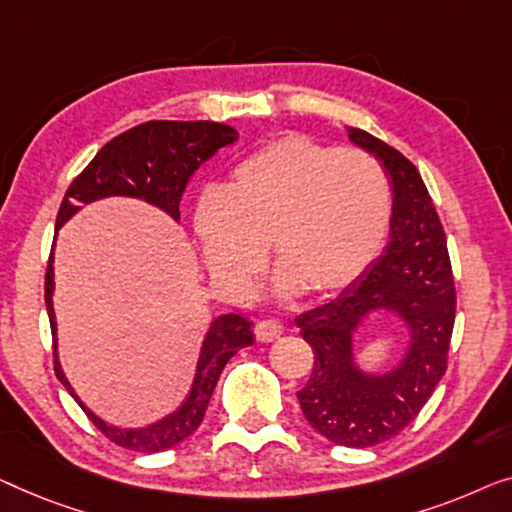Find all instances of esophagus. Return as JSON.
I'll return each instance as SVG.
<instances>
[{"mask_svg": "<svg viewBox=\"0 0 512 512\" xmlns=\"http://www.w3.org/2000/svg\"><path fill=\"white\" fill-rule=\"evenodd\" d=\"M280 334H283V325L278 320H262L255 325V338L262 343H269Z\"/></svg>", "mask_w": 512, "mask_h": 512, "instance_id": "obj_1", "label": "esophagus"}]
</instances>
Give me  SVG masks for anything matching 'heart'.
Wrapping results in <instances>:
<instances>
[{"instance_id": "b5f03b06", "label": "heart", "mask_w": 512, "mask_h": 512, "mask_svg": "<svg viewBox=\"0 0 512 512\" xmlns=\"http://www.w3.org/2000/svg\"><path fill=\"white\" fill-rule=\"evenodd\" d=\"M390 213L371 155L287 134L236 164L225 190L201 194L192 225L206 269L229 292L253 290L271 246L285 292L325 299L369 269Z\"/></svg>"}]
</instances>
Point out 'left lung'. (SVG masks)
<instances>
[{"instance_id":"obj_1","label":"left lung","mask_w":512,"mask_h":512,"mask_svg":"<svg viewBox=\"0 0 512 512\" xmlns=\"http://www.w3.org/2000/svg\"><path fill=\"white\" fill-rule=\"evenodd\" d=\"M348 139L376 155L390 178V241L357 283L297 318L315 357L297 397L308 424L331 443L371 448L406 429L441 383L457 292L443 225L420 171L364 129L348 127ZM373 310H392L411 331L407 357L383 377L359 372L351 357V334Z\"/></svg>"}]
</instances>
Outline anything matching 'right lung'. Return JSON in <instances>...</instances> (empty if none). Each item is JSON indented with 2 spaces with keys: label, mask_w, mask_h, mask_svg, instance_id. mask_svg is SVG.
Listing matches in <instances>:
<instances>
[{
  "label": "right lung",
  "mask_w": 512,
  "mask_h": 512,
  "mask_svg": "<svg viewBox=\"0 0 512 512\" xmlns=\"http://www.w3.org/2000/svg\"><path fill=\"white\" fill-rule=\"evenodd\" d=\"M239 139L234 127L222 125L211 120H150L136 125L120 136H115L99 150L88 167L71 181L67 194H64L60 211H57L55 229H60L78 208L90 201L104 197H134L167 211L174 220H181V197L185 185L194 171L204 164L208 157L218 153L220 148L229 146ZM55 248V246H53ZM53 248H50L48 269H46V308L50 318V331H53V350H55V376L67 387L71 397H76L74 387L64 378V371L57 362V325L53 311ZM246 345H253V331L250 322L236 313L220 315L213 320L211 329L201 345V355L197 364V376H194L192 390L183 401V406L160 422L150 424L143 429H120L104 422L92 410H85L92 424L115 445L136 452H162L185 441L194 434L204 420V413L211 401V394L218 385V378L225 364L236 352Z\"/></svg>",
  "instance_id": "1"
}]
</instances>
